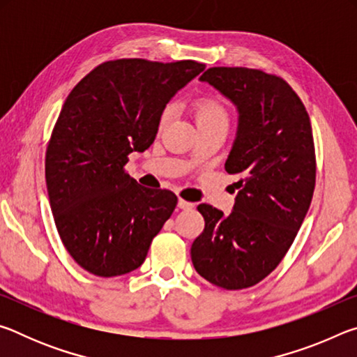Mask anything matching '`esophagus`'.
<instances>
[{
  "instance_id": "1",
  "label": "esophagus",
  "mask_w": 357,
  "mask_h": 357,
  "mask_svg": "<svg viewBox=\"0 0 357 357\" xmlns=\"http://www.w3.org/2000/svg\"><path fill=\"white\" fill-rule=\"evenodd\" d=\"M178 206H179L181 209H192V208H193V203L184 200V198H179V200H178Z\"/></svg>"
}]
</instances>
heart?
I'll return each instance as SVG.
<instances>
[{
    "mask_svg": "<svg viewBox=\"0 0 357 357\" xmlns=\"http://www.w3.org/2000/svg\"><path fill=\"white\" fill-rule=\"evenodd\" d=\"M190 113L195 119L197 128H209V126H227L228 124V112L220 100L213 96L202 94L193 98L190 102ZM168 119V110L160 114L159 126L162 128Z\"/></svg>",
    "mask_w": 357,
    "mask_h": 357,
    "instance_id": "heart-1",
    "label": "heart"
}]
</instances>
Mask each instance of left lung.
<instances>
[{
  "mask_svg": "<svg viewBox=\"0 0 357 357\" xmlns=\"http://www.w3.org/2000/svg\"><path fill=\"white\" fill-rule=\"evenodd\" d=\"M200 80L238 105V137L225 170L241 179L229 215L198 204L204 229L192 244V263L215 287L250 288L280 264L312 203L317 155L310 118L279 75L209 68Z\"/></svg>",
  "mask_w": 357,
  "mask_h": 357,
  "instance_id": "obj_1",
  "label": "left lung"
}]
</instances>
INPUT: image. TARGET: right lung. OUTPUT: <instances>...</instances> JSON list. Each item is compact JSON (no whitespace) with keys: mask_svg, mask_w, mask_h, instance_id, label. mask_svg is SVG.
<instances>
[{"mask_svg":"<svg viewBox=\"0 0 357 357\" xmlns=\"http://www.w3.org/2000/svg\"><path fill=\"white\" fill-rule=\"evenodd\" d=\"M204 68L193 59H112L66 99L47 143L45 181L59 238L88 273L137 269L170 219L178 197L137 184L126 164L153 144L168 100Z\"/></svg>","mask_w":357,"mask_h":357,"instance_id":"obj_1","label":"right lung"}]
</instances>
